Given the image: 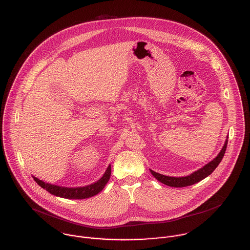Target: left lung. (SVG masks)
Instances as JSON below:
<instances>
[{"mask_svg": "<svg viewBox=\"0 0 250 250\" xmlns=\"http://www.w3.org/2000/svg\"><path fill=\"white\" fill-rule=\"evenodd\" d=\"M227 143L228 141L226 140V142L224 143L221 151L219 152V154L214 158L212 162H210L209 164H207L205 167H203L202 168L198 169L197 171L191 173L188 176L186 177H170V176H166L160 173H157L153 170L150 169L152 175L157 179L158 181H160L161 183L169 186V187H174V188H183V187H188V186H191L204 178H206L207 176H209L214 169L217 167V166L219 165V163L221 162L225 151H226V147H227Z\"/></svg>", "mask_w": 250, "mask_h": 250, "instance_id": "8db88e82", "label": "left lung"}]
</instances>
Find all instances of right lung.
Wrapping results in <instances>:
<instances>
[{
  "instance_id": "right-lung-1",
  "label": "right lung",
  "mask_w": 250,
  "mask_h": 250,
  "mask_svg": "<svg viewBox=\"0 0 250 250\" xmlns=\"http://www.w3.org/2000/svg\"><path fill=\"white\" fill-rule=\"evenodd\" d=\"M110 172H111V167L109 165L102 178L98 180L94 184H91L89 186H85L83 188H64V187L55 186L51 184H46L43 181L36 177H34V179L41 188H45L51 194H54L56 196H60L62 198H67V199H84V198H88L96 195L104 188V187L106 186L107 181L110 177Z\"/></svg>"
}]
</instances>
